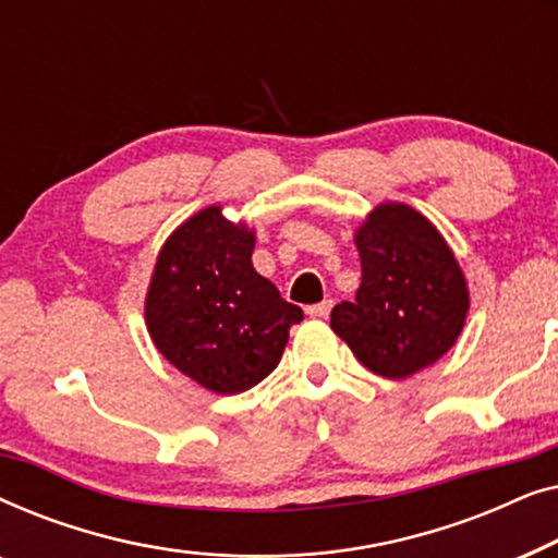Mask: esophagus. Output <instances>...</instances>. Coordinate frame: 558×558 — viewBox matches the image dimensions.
Returning a JSON list of instances; mask_svg holds the SVG:
<instances>
[{"instance_id":"esophagus-1","label":"esophagus","mask_w":558,"mask_h":558,"mask_svg":"<svg viewBox=\"0 0 558 558\" xmlns=\"http://www.w3.org/2000/svg\"><path fill=\"white\" fill-rule=\"evenodd\" d=\"M330 310H332V300H325V302L312 304V307H307V315H310V317H319V319H325L327 315H330Z\"/></svg>"}]
</instances>
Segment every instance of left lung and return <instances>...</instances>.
Returning a JSON list of instances; mask_svg holds the SVG:
<instances>
[{"mask_svg": "<svg viewBox=\"0 0 558 558\" xmlns=\"http://www.w3.org/2000/svg\"><path fill=\"white\" fill-rule=\"evenodd\" d=\"M363 279L330 327L365 368L409 378L449 353L470 310L468 279L437 226L407 203H380L355 231Z\"/></svg>", "mask_w": 558, "mask_h": 558, "instance_id": "obj_1", "label": "left lung"}]
</instances>
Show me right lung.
Segmentation results:
<instances>
[{
	"label": "right lung",
	"mask_w": 558,
	"mask_h": 558,
	"mask_svg": "<svg viewBox=\"0 0 558 558\" xmlns=\"http://www.w3.org/2000/svg\"><path fill=\"white\" fill-rule=\"evenodd\" d=\"M256 233L220 205L197 210L159 248L144 296L155 348L213 393H241L277 368L296 304L251 264Z\"/></svg>",
	"instance_id": "add662e5"
}]
</instances>
